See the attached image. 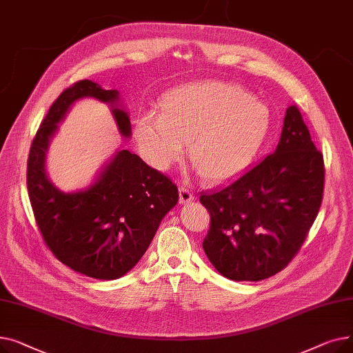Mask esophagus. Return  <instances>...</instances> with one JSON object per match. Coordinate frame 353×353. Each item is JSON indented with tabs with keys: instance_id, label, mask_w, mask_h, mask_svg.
Wrapping results in <instances>:
<instances>
[{
	"instance_id": "esophagus-1",
	"label": "esophagus",
	"mask_w": 353,
	"mask_h": 353,
	"mask_svg": "<svg viewBox=\"0 0 353 353\" xmlns=\"http://www.w3.org/2000/svg\"><path fill=\"white\" fill-rule=\"evenodd\" d=\"M193 200H194V196H193V193L189 189L183 188V186L179 189V201H180V205H186V203H190Z\"/></svg>"
}]
</instances>
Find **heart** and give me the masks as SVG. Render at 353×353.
<instances>
[{
    "instance_id": "1",
    "label": "heart",
    "mask_w": 353,
    "mask_h": 353,
    "mask_svg": "<svg viewBox=\"0 0 353 353\" xmlns=\"http://www.w3.org/2000/svg\"><path fill=\"white\" fill-rule=\"evenodd\" d=\"M272 116L269 107L233 83L206 80L167 91L160 113L147 111L134 137L147 163L167 170L189 144L193 169L208 181L232 179L254 161L263 147Z\"/></svg>"
}]
</instances>
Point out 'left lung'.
Masks as SVG:
<instances>
[{"instance_id": "8db88e82", "label": "left lung", "mask_w": 353, "mask_h": 353, "mask_svg": "<svg viewBox=\"0 0 353 353\" xmlns=\"http://www.w3.org/2000/svg\"><path fill=\"white\" fill-rule=\"evenodd\" d=\"M323 156L296 105L286 110L276 150L213 193L203 249L230 281L257 282L281 272L301 249L323 196Z\"/></svg>"}]
</instances>
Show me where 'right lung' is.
I'll list each match as a JSON object with an SVG mask.
<instances>
[{"label": "right lung", "instance_id": "1", "mask_svg": "<svg viewBox=\"0 0 353 353\" xmlns=\"http://www.w3.org/2000/svg\"><path fill=\"white\" fill-rule=\"evenodd\" d=\"M96 99L108 105L119 133L132 137V123L117 90L83 80L63 91L32 140L27 188L44 242L54 256L88 277L114 281L132 270L179 201L174 184L137 154L119 148L83 189L64 192L50 180L47 154L72 105Z\"/></svg>", "mask_w": 353, "mask_h": 353}]
</instances>
